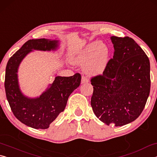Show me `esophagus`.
Returning <instances> with one entry per match:
<instances>
[{"instance_id": "esophagus-1", "label": "esophagus", "mask_w": 157, "mask_h": 157, "mask_svg": "<svg viewBox=\"0 0 157 157\" xmlns=\"http://www.w3.org/2000/svg\"><path fill=\"white\" fill-rule=\"evenodd\" d=\"M89 82V79H87L86 77L85 76H84V75H82V80H81V82H82V84H84V83H87V82Z\"/></svg>"}]
</instances>
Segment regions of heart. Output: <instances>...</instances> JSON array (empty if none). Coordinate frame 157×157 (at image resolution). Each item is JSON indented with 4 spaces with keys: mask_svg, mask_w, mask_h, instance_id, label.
<instances>
[{
    "mask_svg": "<svg viewBox=\"0 0 157 157\" xmlns=\"http://www.w3.org/2000/svg\"><path fill=\"white\" fill-rule=\"evenodd\" d=\"M109 57V50L107 45L100 41L89 44L77 55L75 62L84 66V71L89 75L103 73Z\"/></svg>",
    "mask_w": 157,
    "mask_h": 157,
    "instance_id": "b5f03b06",
    "label": "heart"
}]
</instances>
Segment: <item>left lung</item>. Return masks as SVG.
<instances>
[{
	"mask_svg": "<svg viewBox=\"0 0 157 157\" xmlns=\"http://www.w3.org/2000/svg\"><path fill=\"white\" fill-rule=\"evenodd\" d=\"M113 57L102 75L91 79V105L100 120L123 126L134 121L144 109L150 91V66L147 55L129 36H111Z\"/></svg>",
	"mask_w": 157,
	"mask_h": 157,
	"instance_id": "8db88e82",
	"label": "left lung"
}]
</instances>
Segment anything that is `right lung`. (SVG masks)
Listing matches in <instances>:
<instances>
[{
  "instance_id": "right-lung-1",
  "label": "right lung",
  "mask_w": 157,
  "mask_h": 157,
  "mask_svg": "<svg viewBox=\"0 0 157 157\" xmlns=\"http://www.w3.org/2000/svg\"><path fill=\"white\" fill-rule=\"evenodd\" d=\"M58 41L46 39H30L10 58L7 63L5 89L7 101L14 116L21 123L34 129H47L63 111L70 95L79 86L81 75L55 78L46 91L37 98H28L21 92L17 71L21 61L32 50H55Z\"/></svg>"
}]
</instances>
